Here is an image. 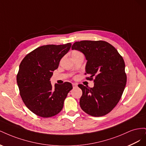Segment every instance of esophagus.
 Returning a JSON list of instances; mask_svg holds the SVG:
<instances>
[{"label":"esophagus","mask_w":146,"mask_h":146,"mask_svg":"<svg viewBox=\"0 0 146 146\" xmlns=\"http://www.w3.org/2000/svg\"><path fill=\"white\" fill-rule=\"evenodd\" d=\"M72 86L73 88H76L77 86V83H72Z\"/></svg>","instance_id":"obj_1"}]
</instances>
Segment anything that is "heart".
I'll return each mask as SVG.
<instances>
[{"mask_svg": "<svg viewBox=\"0 0 146 146\" xmlns=\"http://www.w3.org/2000/svg\"><path fill=\"white\" fill-rule=\"evenodd\" d=\"M82 55V53L80 52H79L78 50H74L72 52V56L74 57L75 56H78V55Z\"/></svg>", "mask_w": 146, "mask_h": 146, "instance_id": "heart-1", "label": "heart"}]
</instances>
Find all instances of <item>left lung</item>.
Here are the masks:
<instances>
[{"mask_svg":"<svg viewBox=\"0 0 146 146\" xmlns=\"http://www.w3.org/2000/svg\"><path fill=\"white\" fill-rule=\"evenodd\" d=\"M87 60L85 71L94 77L93 88L78 85L82 90L80 105L91 116L99 117L110 113L121 99L127 82L125 63L112 45L104 41H81L74 43Z\"/></svg>","mask_w":146,"mask_h":146,"instance_id":"obj_1","label":"left lung"}]
</instances>
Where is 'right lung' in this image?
Masks as SVG:
<instances>
[{"instance_id": "obj_1", "label": "right lung", "mask_w": 146, "mask_h": 146, "mask_svg": "<svg viewBox=\"0 0 146 146\" xmlns=\"http://www.w3.org/2000/svg\"><path fill=\"white\" fill-rule=\"evenodd\" d=\"M71 43L39 47L26 55L19 65L17 83L24 103L31 111L42 117L59 113L63 107L72 84H55L50 78L58 68L60 60L69 52Z\"/></svg>"}]
</instances>
